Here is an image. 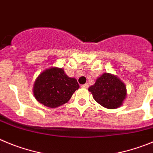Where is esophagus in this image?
<instances>
[{
    "label": "esophagus",
    "mask_w": 153,
    "mask_h": 153,
    "mask_svg": "<svg viewBox=\"0 0 153 153\" xmlns=\"http://www.w3.org/2000/svg\"><path fill=\"white\" fill-rule=\"evenodd\" d=\"M82 88H88L89 87V85H88V84L86 83V84H85V85H82Z\"/></svg>",
    "instance_id": "obj_1"
}]
</instances>
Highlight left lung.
<instances>
[{"label": "left lung", "mask_w": 153, "mask_h": 153, "mask_svg": "<svg viewBox=\"0 0 153 153\" xmlns=\"http://www.w3.org/2000/svg\"><path fill=\"white\" fill-rule=\"evenodd\" d=\"M88 91L96 102L107 109L120 107L127 94L125 84L117 75L107 72L98 77Z\"/></svg>", "instance_id": "obj_1"}]
</instances>
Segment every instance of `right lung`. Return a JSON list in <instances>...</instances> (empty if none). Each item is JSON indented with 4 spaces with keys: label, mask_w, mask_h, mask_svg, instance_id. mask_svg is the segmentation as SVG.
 <instances>
[{
    "label": "right lung",
    "mask_w": 153,
    "mask_h": 153,
    "mask_svg": "<svg viewBox=\"0 0 153 153\" xmlns=\"http://www.w3.org/2000/svg\"><path fill=\"white\" fill-rule=\"evenodd\" d=\"M79 88L75 78H70L62 68L51 67L41 72L34 82L33 93L39 104L55 108L67 103Z\"/></svg>",
    "instance_id": "add662e5"
}]
</instances>
